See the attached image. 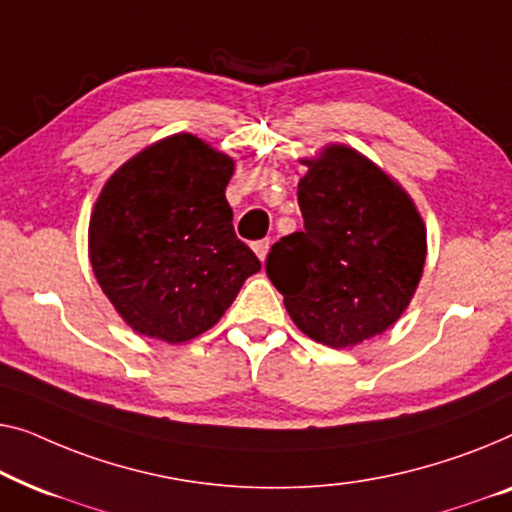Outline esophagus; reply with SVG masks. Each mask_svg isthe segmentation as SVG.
Here are the masks:
<instances>
[{
	"instance_id": "34e87169",
	"label": "esophagus",
	"mask_w": 512,
	"mask_h": 512,
	"mask_svg": "<svg viewBox=\"0 0 512 512\" xmlns=\"http://www.w3.org/2000/svg\"><path fill=\"white\" fill-rule=\"evenodd\" d=\"M269 248H271V241L269 239H262V241H255L253 243V250L257 253V257L262 259V262L266 259V255H269Z\"/></svg>"
}]
</instances>
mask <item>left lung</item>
<instances>
[{
  "instance_id": "left-lung-1",
  "label": "left lung",
  "mask_w": 512,
  "mask_h": 512,
  "mask_svg": "<svg viewBox=\"0 0 512 512\" xmlns=\"http://www.w3.org/2000/svg\"><path fill=\"white\" fill-rule=\"evenodd\" d=\"M304 164V229L273 243L266 276L306 336L352 348L408 308L427 259V229L406 190L355 148L331 143Z\"/></svg>"
}]
</instances>
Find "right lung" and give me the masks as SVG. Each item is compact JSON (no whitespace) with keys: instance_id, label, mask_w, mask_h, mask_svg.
Wrapping results in <instances>:
<instances>
[{"instance_id":"obj_1","label":"right lung","mask_w":512,"mask_h":512,"mask_svg":"<svg viewBox=\"0 0 512 512\" xmlns=\"http://www.w3.org/2000/svg\"><path fill=\"white\" fill-rule=\"evenodd\" d=\"M232 174V157L183 132L143 148L106 181L90 218V264L134 331L190 341L262 269L234 234Z\"/></svg>"}]
</instances>
